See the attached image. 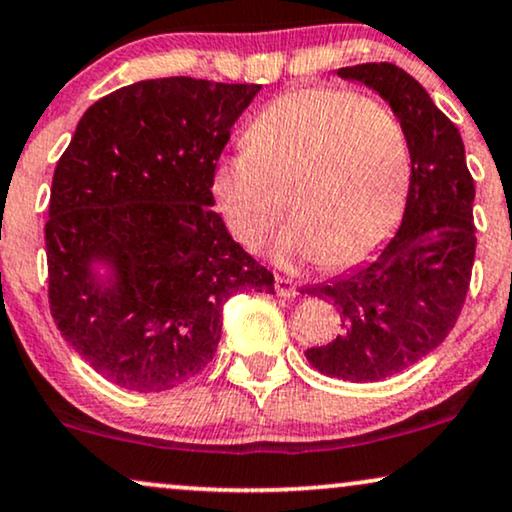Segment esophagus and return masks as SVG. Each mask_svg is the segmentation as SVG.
Wrapping results in <instances>:
<instances>
[{
    "instance_id": "esophagus-1",
    "label": "esophagus",
    "mask_w": 512,
    "mask_h": 512,
    "mask_svg": "<svg viewBox=\"0 0 512 512\" xmlns=\"http://www.w3.org/2000/svg\"><path fill=\"white\" fill-rule=\"evenodd\" d=\"M276 295L278 297H295L297 295V283L292 281V278H285V276H276Z\"/></svg>"
}]
</instances>
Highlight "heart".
<instances>
[{"instance_id": "obj_1", "label": "heart", "mask_w": 512, "mask_h": 512, "mask_svg": "<svg viewBox=\"0 0 512 512\" xmlns=\"http://www.w3.org/2000/svg\"><path fill=\"white\" fill-rule=\"evenodd\" d=\"M410 142L393 109L346 88H302L257 114L245 149L222 156L213 192L236 241H274L281 264L320 260L327 269L365 262L391 236L410 185Z\"/></svg>"}]
</instances>
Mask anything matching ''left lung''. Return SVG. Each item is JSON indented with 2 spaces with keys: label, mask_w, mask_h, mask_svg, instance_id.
Instances as JSON below:
<instances>
[{
  "label": "left lung",
  "mask_w": 512,
  "mask_h": 512,
  "mask_svg": "<svg viewBox=\"0 0 512 512\" xmlns=\"http://www.w3.org/2000/svg\"><path fill=\"white\" fill-rule=\"evenodd\" d=\"M379 93L403 121L412 173L403 224L372 262L302 292L339 311L342 335L306 349L327 377L379 381L445 342L466 299L475 260V185L452 121L417 79L391 63L337 70Z\"/></svg>",
  "instance_id": "8db88e82"
}]
</instances>
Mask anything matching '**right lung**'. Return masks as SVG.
<instances>
[{"instance_id": "add662e5", "label": "right lung", "mask_w": 512, "mask_h": 512, "mask_svg": "<svg viewBox=\"0 0 512 512\" xmlns=\"http://www.w3.org/2000/svg\"><path fill=\"white\" fill-rule=\"evenodd\" d=\"M257 84L147 79L86 109L60 156L46 222L49 304L67 344L121 388L199 374L236 292L274 274L215 213L213 173Z\"/></svg>"}]
</instances>
